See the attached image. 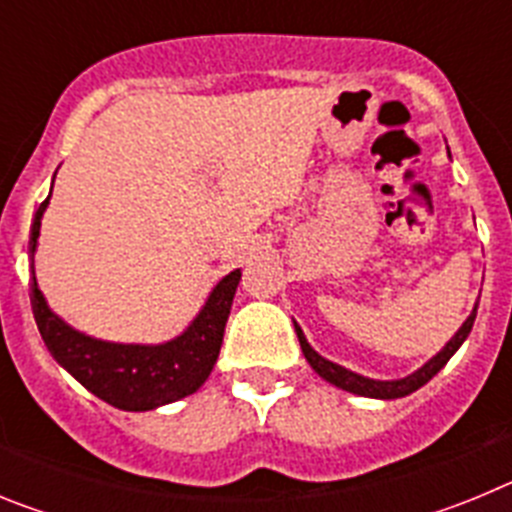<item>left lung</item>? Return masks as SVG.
Segmentation results:
<instances>
[{"label": "left lung", "mask_w": 512, "mask_h": 512, "mask_svg": "<svg viewBox=\"0 0 512 512\" xmlns=\"http://www.w3.org/2000/svg\"><path fill=\"white\" fill-rule=\"evenodd\" d=\"M477 307H479V300L474 302L472 312H469V318L461 323V328L449 338V343H446V346H443L436 356H431V359L425 361L420 369H415L413 374H408V377H402V379H369V377H364V374L351 372V369H346V366H341V364H336V361H328L325 356H320L318 351H315V348L307 343L305 333H302V328L297 323H295V330H297V338H300L302 354H305L307 364H310L312 369H315V372L325 379V382H330L333 387H338V390L351 392V395L374 397V400H397V397H405V395H410V392L420 390L423 384H428L438 372H441L443 366L449 364L451 356L459 351L461 343L467 341V336L472 333L474 318H477Z\"/></svg>", "instance_id": "8db88e82"}]
</instances>
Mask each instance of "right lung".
<instances>
[{
    "label": "right lung",
    "mask_w": 512,
    "mask_h": 512,
    "mask_svg": "<svg viewBox=\"0 0 512 512\" xmlns=\"http://www.w3.org/2000/svg\"><path fill=\"white\" fill-rule=\"evenodd\" d=\"M48 202L51 194L38 207L30 228V302L40 336L53 359L92 395L128 413H146L194 395L207 382L220 356L230 305L241 282V269L225 274L212 287L192 323L169 341L115 343L87 336L51 310L35 277L40 220Z\"/></svg>",
    "instance_id": "right-lung-1"
}]
</instances>
